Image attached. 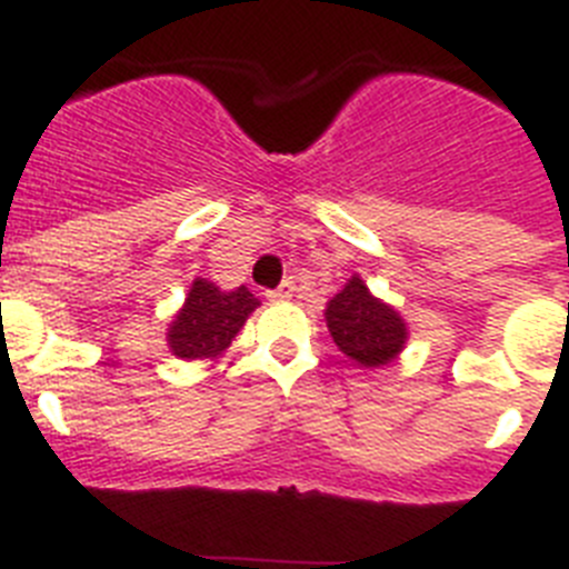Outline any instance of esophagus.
<instances>
[{"instance_id": "esophagus-1", "label": "esophagus", "mask_w": 569, "mask_h": 569, "mask_svg": "<svg viewBox=\"0 0 569 569\" xmlns=\"http://www.w3.org/2000/svg\"><path fill=\"white\" fill-rule=\"evenodd\" d=\"M293 281H281L279 288H273V290H268V299L270 301H290L293 299Z\"/></svg>"}]
</instances>
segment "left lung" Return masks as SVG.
<instances>
[{
  "instance_id": "1",
  "label": "left lung",
  "mask_w": 569,
  "mask_h": 569,
  "mask_svg": "<svg viewBox=\"0 0 569 569\" xmlns=\"http://www.w3.org/2000/svg\"><path fill=\"white\" fill-rule=\"evenodd\" d=\"M325 319L341 353L361 367L387 365L405 347L407 328L401 316L373 299L359 276H353L345 290L330 299Z\"/></svg>"
}]
</instances>
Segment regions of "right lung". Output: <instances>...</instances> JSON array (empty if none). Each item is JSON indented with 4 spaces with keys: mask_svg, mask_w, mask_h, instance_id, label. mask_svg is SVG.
Returning <instances> with one entry per match:
<instances>
[{
    "mask_svg": "<svg viewBox=\"0 0 569 569\" xmlns=\"http://www.w3.org/2000/svg\"><path fill=\"white\" fill-rule=\"evenodd\" d=\"M256 305L259 299L248 288L222 293L213 281L196 279L184 308L170 325V350L179 359H213L233 341Z\"/></svg>",
    "mask_w": 569,
    "mask_h": 569,
    "instance_id": "obj_1",
    "label": "right lung"
}]
</instances>
